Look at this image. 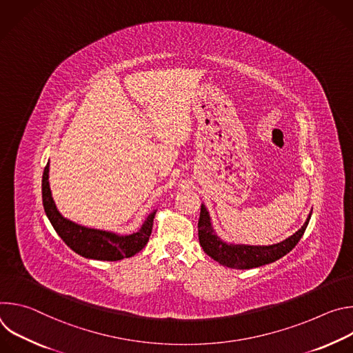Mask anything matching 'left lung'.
Returning <instances> with one entry per match:
<instances>
[{
	"label": "left lung",
	"instance_id": "obj_1",
	"mask_svg": "<svg viewBox=\"0 0 353 353\" xmlns=\"http://www.w3.org/2000/svg\"><path fill=\"white\" fill-rule=\"evenodd\" d=\"M312 214L309 215L305 225L301 226L294 234L286 240L272 244V245H244V244H228L216 236L212 229L211 218L204 205H201L199 221H198V239L201 247L205 253L218 261L221 265L236 268V270H250L261 267L279 260L286 256L289 251L299 243L303 236Z\"/></svg>",
	"mask_w": 353,
	"mask_h": 353
}]
</instances>
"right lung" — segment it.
<instances>
[{
  "instance_id": "obj_1",
  "label": "right lung",
  "mask_w": 353,
  "mask_h": 353,
  "mask_svg": "<svg viewBox=\"0 0 353 353\" xmlns=\"http://www.w3.org/2000/svg\"><path fill=\"white\" fill-rule=\"evenodd\" d=\"M41 195L44 212L52 222L57 234L63 241L74 250L77 254L85 259L103 260V261H119L135 256L146 245L150 233H152L154 218L157 211L150 214L141 229L132 234L120 236L106 230H97L81 226L65 219L57 210L52 191L48 184V163L43 172L41 180Z\"/></svg>"
}]
</instances>
